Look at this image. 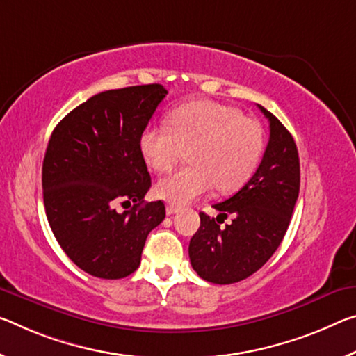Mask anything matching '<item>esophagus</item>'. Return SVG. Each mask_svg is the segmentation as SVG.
<instances>
[{"mask_svg":"<svg viewBox=\"0 0 356 356\" xmlns=\"http://www.w3.org/2000/svg\"><path fill=\"white\" fill-rule=\"evenodd\" d=\"M179 212V207L174 206V204H168L166 206V213L168 216H172V213H177Z\"/></svg>","mask_w":356,"mask_h":356,"instance_id":"34e87169","label":"esophagus"}]
</instances>
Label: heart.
<instances>
[{
	"label": "heart",
	"instance_id": "b5f03b06",
	"mask_svg": "<svg viewBox=\"0 0 356 356\" xmlns=\"http://www.w3.org/2000/svg\"><path fill=\"white\" fill-rule=\"evenodd\" d=\"M264 147L263 129L233 106L190 101L169 114V128L152 125L140 133L139 149L147 165L166 172L188 150L191 166L160 179L155 193L184 206L216 185L222 193L241 188L252 177Z\"/></svg>",
	"mask_w": 356,
	"mask_h": 356
}]
</instances>
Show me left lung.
<instances>
[{"label": "left lung", "instance_id": "1", "mask_svg": "<svg viewBox=\"0 0 356 356\" xmlns=\"http://www.w3.org/2000/svg\"><path fill=\"white\" fill-rule=\"evenodd\" d=\"M269 120V143L257 172L229 200L213 204L233 222L220 228L200 213L201 225L188 245L191 266L201 279L227 285L249 277L277 250L300 195V156L295 139L277 117L259 106Z\"/></svg>", "mask_w": 356, "mask_h": 356}]
</instances>
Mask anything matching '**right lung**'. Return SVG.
I'll list each match as a JSON object with an SVG mask.
<instances>
[{
    "label": "right lung",
    "instance_id": "1",
    "mask_svg": "<svg viewBox=\"0 0 356 356\" xmlns=\"http://www.w3.org/2000/svg\"><path fill=\"white\" fill-rule=\"evenodd\" d=\"M166 95L160 83L101 92L72 109L49 139V225L71 261L95 277L133 274L149 233L165 220L163 201H144L152 180L139 138ZM118 204L130 211L118 213Z\"/></svg>",
    "mask_w": 356,
    "mask_h": 356
}]
</instances>
